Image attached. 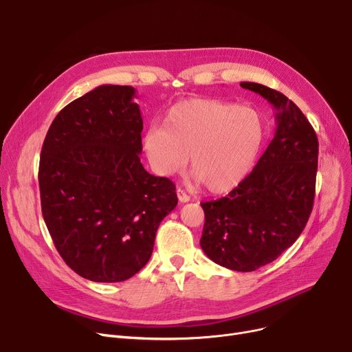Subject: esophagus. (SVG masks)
Returning a JSON list of instances; mask_svg holds the SVG:
<instances>
[{
	"instance_id": "34e87169",
	"label": "esophagus",
	"mask_w": 352,
	"mask_h": 352,
	"mask_svg": "<svg viewBox=\"0 0 352 352\" xmlns=\"http://www.w3.org/2000/svg\"><path fill=\"white\" fill-rule=\"evenodd\" d=\"M177 197H178V201L182 202V204H184V202H188L191 199V197L186 191H184L182 188L177 190Z\"/></svg>"
}]
</instances>
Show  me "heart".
<instances>
[{"label": "heart", "instance_id": "1", "mask_svg": "<svg viewBox=\"0 0 352 352\" xmlns=\"http://www.w3.org/2000/svg\"><path fill=\"white\" fill-rule=\"evenodd\" d=\"M265 138L256 109L218 100H188L174 105L164 126L142 134V146L155 173L168 177L188 164L211 192H227L250 174Z\"/></svg>", "mask_w": 352, "mask_h": 352}]
</instances>
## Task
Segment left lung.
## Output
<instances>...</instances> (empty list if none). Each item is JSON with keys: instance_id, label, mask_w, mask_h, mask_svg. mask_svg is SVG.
I'll return each mask as SVG.
<instances>
[{"instance_id": "1", "label": "left lung", "mask_w": 352, "mask_h": 352, "mask_svg": "<svg viewBox=\"0 0 352 352\" xmlns=\"http://www.w3.org/2000/svg\"><path fill=\"white\" fill-rule=\"evenodd\" d=\"M276 111L274 138L252 173L227 197L202 202L199 244L215 264L250 272L278 258L301 235L312 211L318 138L301 109L263 84H239Z\"/></svg>"}]
</instances>
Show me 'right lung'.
Masks as SVG:
<instances>
[{"instance_id":"obj_1","label":"right lung","mask_w":352,"mask_h":352,"mask_svg":"<svg viewBox=\"0 0 352 352\" xmlns=\"http://www.w3.org/2000/svg\"><path fill=\"white\" fill-rule=\"evenodd\" d=\"M129 85H100L54 118L40 160L41 210L55 248L82 278L120 283L150 260L174 182L141 164L142 117Z\"/></svg>"}]
</instances>
